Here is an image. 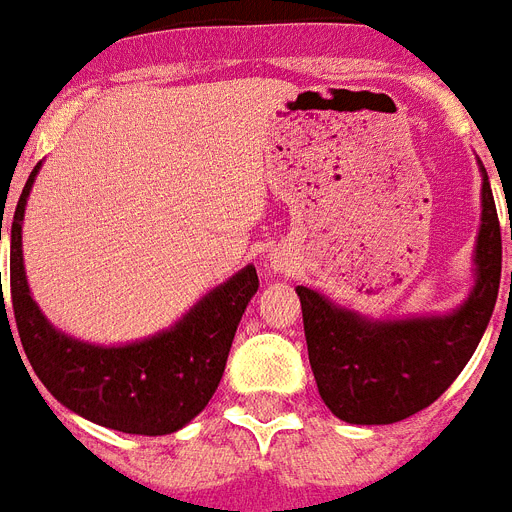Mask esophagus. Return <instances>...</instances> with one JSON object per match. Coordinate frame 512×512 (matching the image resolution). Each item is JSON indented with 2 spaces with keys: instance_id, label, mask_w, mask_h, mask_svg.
Instances as JSON below:
<instances>
[{
  "instance_id": "34e87169",
  "label": "esophagus",
  "mask_w": 512,
  "mask_h": 512,
  "mask_svg": "<svg viewBox=\"0 0 512 512\" xmlns=\"http://www.w3.org/2000/svg\"><path fill=\"white\" fill-rule=\"evenodd\" d=\"M284 260H279V257H276V260H273V268H276V271H284Z\"/></svg>"
}]
</instances>
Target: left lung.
<instances>
[{
    "instance_id": "1",
    "label": "left lung",
    "mask_w": 512,
    "mask_h": 512,
    "mask_svg": "<svg viewBox=\"0 0 512 512\" xmlns=\"http://www.w3.org/2000/svg\"><path fill=\"white\" fill-rule=\"evenodd\" d=\"M481 172L476 287L457 311L377 321L297 287L313 377L329 412L340 420L350 425L406 420L433 404L476 353L492 319L502 273L500 220L489 175L484 167Z\"/></svg>"
}]
</instances>
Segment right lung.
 Listing matches in <instances>:
<instances>
[{
	"mask_svg": "<svg viewBox=\"0 0 512 512\" xmlns=\"http://www.w3.org/2000/svg\"><path fill=\"white\" fill-rule=\"evenodd\" d=\"M39 167L42 164H36L28 175L10 225L12 313L28 364L34 366L44 388L84 420L135 436L175 433L209 404L220 385L241 313L247 311L260 284L255 265L241 268L236 276L207 292L183 319L154 337L130 345H92L68 337L44 319L31 297L23 268L20 231ZM2 321H7L4 297Z\"/></svg>",
	"mask_w": 512,
	"mask_h": 512,
	"instance_id": "add662e5",
	"label": "right lung"
}]
</instances>
